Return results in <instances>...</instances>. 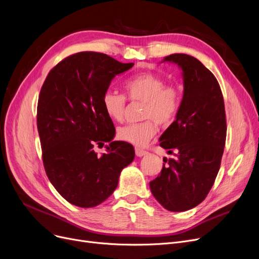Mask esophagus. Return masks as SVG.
Here are the masks:
<instances>
[{
  "mask_svg": "<svg viewBox=\"0 0 259 259\" xmlns=\"http://www.w3.org/2000/svg\"><path fill=\"white\" fill-rule=\"evenodd\" d=\"M135 152H136V155H137L138 157H142V156H144V155H148V154H149L147 151L141 150V149H139V148H136Z\"/></svg>",
  "mask_w": 259,
  "mask_h": 259,
  "instance_id": "obj_1",
  "label": "esophagus"
}]
</instances>
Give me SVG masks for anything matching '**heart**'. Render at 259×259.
<instances>
[{
    "instance_id": "heart-1",
    "label": "heart",
    "mask_w": 259,
    "mask_h": 259,
    "mask_svg": "<svg viewBox=\"0 0 259 259\" xmlns=\"http://www.w3.org/2000/svg\"><path fill=\"white\" fill-rule=\"evenodd\" d=\"M164 80L156 74L140 73L124 82L127 97L133 101L144 102L141 123L127 124L118 130L119 139L136 147H144L157 133V126L173 121L181 107V94L177 87L164 86ZM102 106L112 121L123 119L125 97L117 91L108 90L102 98Z\"/></svg>"
}]
</instances>
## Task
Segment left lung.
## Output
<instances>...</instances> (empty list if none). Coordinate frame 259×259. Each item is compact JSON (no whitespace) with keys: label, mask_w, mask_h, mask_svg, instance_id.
Here are the masks:
<instances>
[{"label":"left lung","mask_w":259,"mask_h":259,"mask_svg":"<svg viewBox=\"0 0 259 259\" xmlns=\"http://www.w3.org/2000/svg\"><path fill=\"white\" fill-rule=\"evenodd\" d=\"M164 61L182 70L184 94L175 120L159 138L174 157L163 158L167 164L150 188L165 209L186 211L204 201L219 172L226 138L224 101L218 80L199 59L177 53Z\"/></svg>","instance_id":"obj_1"}]
</instances>
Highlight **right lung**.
<instances>
[{"label":"right lung","instance_id":"1","mask_svg":"<svg viewBox=\"0 0 259 259\" xmlns=\"http://www.w3.org/2000/svg\"><path fill=\"white\" fill-rule=\"evenodd\" d=\"M133 66L79 52L52 69L41 88L37 127L45 169L58 193L78 207H95L109 198L135 157L132 144L112 140L116 130L102 106L111 80ZM105 142L107 152L98 155L93 147Z\"/></svg>","mask_w":259,"mask_h":259}]
</instances>
